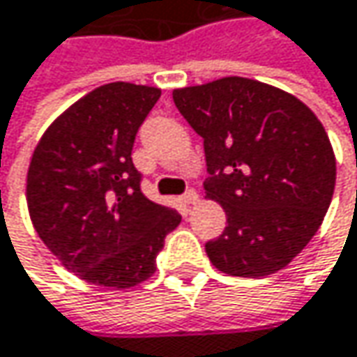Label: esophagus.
I'll return each mask as SVG.
<instances>
[{
  "mask_svg": "<svg viewBox=\"0 0 357 357\" xmlns=\"http://www.w3.org/2000/svg\"><path fill=\"white\" fill-rule=\"evenodd\" d=\"M181 202L188 204V206H190V204H196V202H198V192H196V190H188V192L181 196Z\"/></svg>",
  "mask_w": 357,
  "mask_h": 357,
  "instance_id": "obj_1",
  "label": "esophagus"
}]
</instances>
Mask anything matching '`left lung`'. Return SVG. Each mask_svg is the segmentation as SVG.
I'll return each mask as SVG.
<instances>
[{
    "mask_svg": "<svg viewBox=\"0 0 357 357\" xmlns=\"http://www.w3.org/2000/svg\"><path fill=\"white\" fill-rule=\"evenodd\" d=\"M202 137L204 194L227 212L206 243L214 268L261 278L288 266L319 231L335 190V155L319 118L294 96L245 77L174 91Z\"/></svg>",
    "mask_w": 357,
    "mask_h": 357,
    "instance_id": "obj_1",
    "label": "left lung"
}]
</instances>
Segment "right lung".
I'll return each mask as SVG.
<instances>
[{
    "instance_id": "obj_1",
    "label": "right lung",
    "mask_w": 357,
    "mask_h": 357,
    "mask_svg": "<svg viewBox=\"0 0 357 357\" xmlns=\"http://www.w3.org/2000/svg\"><path fill=\"white\" fill-rule=\"evenodd\" d=\"M157 87L116 82L61 114L34 149L28 211L61 264L96 286L130 288L155 274L165 237L181 220L149 200L132 146Z\"/></svg>"
}]
</instances>
